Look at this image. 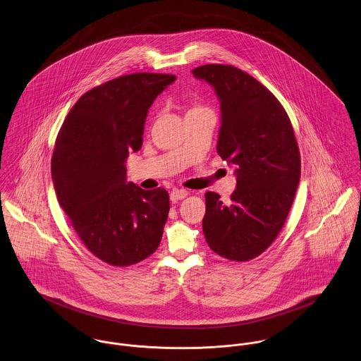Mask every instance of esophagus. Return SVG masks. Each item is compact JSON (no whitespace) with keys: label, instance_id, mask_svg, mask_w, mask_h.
Returning a JSON list of instances; mask_svg holds the SVG:
<instances>
[{"label":"esophagus","instance_id":"34e87169","mask_svg":"<svg viewBox=\"0 0 361 361\" xmlns=\"http://www.w3.org/2000/svg\"><path fill=\"white\" fill-rule=\"evenodd\" d=\"M188 195H189V192L185 190V189H175V190L171 192L169 199H171L172 203H176V202H179V200H183Z\"/></svg>","mask_w":361,"mask_h":361}]
</instances>
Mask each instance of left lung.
Segmentation results:
<instances>
[{
	"instance_id": "left-lung-1",
	"label": "left lung",
	"mask_w": 361,
	"mask_h": 361,
	"mask_svg": "<svg viewBox=\"0 0 361 361\" xmlns=\"http://www.w3.org/2000/svg\"><path fill=\"white\" fill-rule=\"evenodd\" d=\"M221 108L216 152L235 166L229 203L206 193L203 232L212 252L232 261L259 256L275 240L300 182V153L289 116L253 76L231 65L193 71Z\"/></svg>"
}]
</instances>
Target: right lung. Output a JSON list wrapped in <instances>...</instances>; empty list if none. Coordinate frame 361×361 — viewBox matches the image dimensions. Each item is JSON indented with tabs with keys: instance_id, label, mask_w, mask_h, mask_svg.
Here are the masks:
<instances>
[{
	"instance_id": "right-lung-1",
	"label": "right lung",
	"mask_w": 361,
	"mask_h": 361,
	"mask_svg": "<svg viewBox=\"0 0 361 361\" xmlns=\"http://www.w3.org/2000/svg\"><path fill=\"white\" fill-rule=\"evenodd\" d=\"M173 75L132 73L85 93L58 133L51 176L58 203L85 246L126 267L157 250L169 212L162 188L128 182L126 158L143 145L149 108Z\"/></svg>"
}]
</instances>
